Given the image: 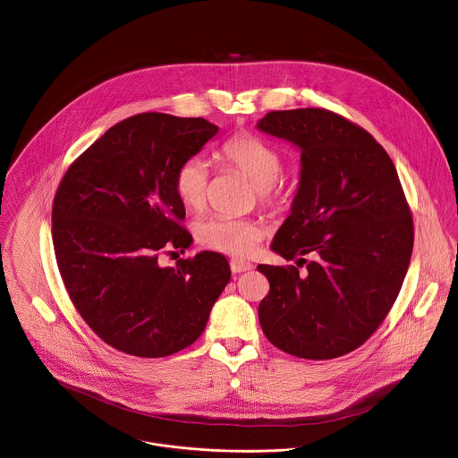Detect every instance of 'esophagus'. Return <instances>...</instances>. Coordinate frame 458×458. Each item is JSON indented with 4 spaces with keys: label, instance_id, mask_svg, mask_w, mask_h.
I'll return each instance as SVG.
<instances>
[{
    "label": "esophagus",
    "instance_id": "obj_1",
    "mask_svg": "<svg viewBox=\"0 0 458 458\" xmlns=\"http://www.w3.org/2000/svg\"><path fill=\"white\" fill-rule=\"evenodd\" d=\"M230 268L233 274H241V272H246V270H251L253 268V263L250 261H244V259H232L230 261Z\"/></svg>",
    "mask_w": 458,
    "mask_h": 458
}]
</instances>
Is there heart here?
Segmentation results:
<instances>
[{
    "label": "heart",
    "mask_w": 458,
    "mask_h": 458,
    "mask_svg": "<svg viewBox=\"0 0 458 458\" xmlns=\"http://www.w3.org/2000/svg\"><path fill=\"white\" fill-rule=\"evenodd\" d=\"M219 157L253 182L263 202L272 200L274 184L283 172V157L274 146L253 135H237L221 148ZM207 166L199 157L186 159L177 168L175 190L181 202L190 208H202L207 197ZM263 233L265 226L256 219L225 216L207 217L197 226V239L205 248L235 256L254 253Z\"/></svg>",
    "instance_id": "b5f03b06"
}]
</instances>
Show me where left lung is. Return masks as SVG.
Masks as SVG:
<instances>
[{
	"label": "left lung",
	"mask_w": 458,
	"mask_h": 458,
	"mask_svg": "<svg viewBox=\"0 0 458 458\" xmlns=\"http://www.w3.org/2000/svg\"><path fill=\"white\" fill-rule=\"evenodd\" d=\"M256 128L301 151V181L270 250L301 267L258 265L265 337L307 360L361 346L386 318L412 253V217L394 161L363 128L325 108L268 112Z\"/></svg>",
	"instance_id": "obj_1"
}]
</instances>
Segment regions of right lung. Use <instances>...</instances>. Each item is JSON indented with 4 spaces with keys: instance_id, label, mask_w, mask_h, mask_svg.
<instances>
[{
    "instance_id": "obj_1",
    "label": "right lung",
    "mask_w": 458,
    "mask_h": 458,
    "mask_svg": "<svg viewBox=\"0 0 458 458\" xmlns=\"http://www.w3.org/2000/svg\"><path fill=\"white\" fill-rule=\"evenodd\" d=\"M217 126L202 117L146 112L128 117L64 174L52 207V242L66 292L112 348L159 358L193 344L230 281L223 254L202 251L161 267L163 248L188 250L179 221L177 168Z\"/></svg>"
}]
</instances>
